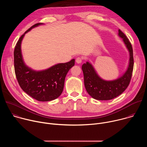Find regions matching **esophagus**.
Listing matches in <instances>:
<instances>
[{
    "instance_id": "34e87169",
    "label": "esophagus",
    "mask_w": 147,
    "mask_h": 147,
    "mask_svg": "<svg viewBox=\"0 0 147 147\" xmlns=\"http://www.w3.org/2000/svg\"><path fill=\"white\" fill-rule=\"evenodd\" d=\"M82 59L81 57H77V58L76 59V63H78V64L81 63L82 62Z\"/></svg>"
}]
</instances>
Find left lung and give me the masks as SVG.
<instances>
[{"instance_id":"obj_1","label":"left lung","mask_w":147,"mask_h":147,"mask_svg":"<svg viewBox=\"0 0 147 147\" xmlns=\"http://www.w3.org/2000/svg\"><path fill=\"white\" fill-rule=\"evenodd\" d=\"M118 35L123 39L130 53L129 65L127 70L122 76L115 80L106 81L97 74L94 68L88 61L82 66L86 89L88 94L95 99L101 100L112 99L121 94L130 84L134 66L133 48L129 39L120 30H119Z\"/></svg>"}]
</instances>
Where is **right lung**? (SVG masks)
Segmentation results:
<instances>
[{"mask_svg": "<svg viewBox=\"0 0 147 147\" xmlns=\"http://www.w3.org/2000/svg\"><path fill=\"white\" fill-rule=\"evenodd\" d=\"M42 23H37L23 34L16 44L14 51V71L20 87L28 95L38 101H50L58 98L64 88L65 77L74 65L72 59L59 63L42 71H35L27 66L23 59L21 44L25 34Z\"/></svg>", "mask_w": 147, "mask_h": 147, "instance_id": "1", "label": "right lung"}]
</instances>
